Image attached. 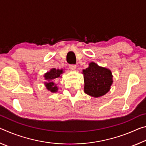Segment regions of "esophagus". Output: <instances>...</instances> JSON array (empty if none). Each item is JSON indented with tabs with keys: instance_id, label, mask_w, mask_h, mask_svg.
Returning <instances> with one entry per match:
<instances>
[{
	"instance_id": "obj_1",
	"label": "esophagus",
	"mask_w": 146,
	"mask_h": 146,
	"mask_svg": "<svg viewBox=\"0 0 146 146\" xmlns=\"http://www.w3.org/2000/svg\"><path fill=\"white\" fill-rule=\"evenodd\" d=\"M69 68H70V70L71 71H75L76 70V65H73V64H71V65H70V66H69Z\"/></svg>"
}]
</instances>
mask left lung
Masks as SVG:
<instances>
[{"label": "left lung", "instance_id": "8db88e82", "mask_svg": "<svg viewBox=\"0 0 146 146\" xmlns=\"http://www.w3.org/2000/svg\"><path fill=\"white\" fill-rule=\"evenodd\" d=\"M84 80V92L93 97L106 95L113 84V75L109 69L100 67L97 64L90 62L89 67L82 70Z\"/></svg>", "mask_w": 146, "mask_h": 146}]
</instances>
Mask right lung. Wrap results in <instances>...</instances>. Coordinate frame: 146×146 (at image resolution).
Listing matches in <instances>:
<instances>
[{"mask_svg": "<svg viewBox=\"0 0 146 146\" xmlns=\"http://www.w3.org/2000/svg\"><path fill=\"white\" fill-rule=\"evenodd\" d=\"M63 69L59 70V69L52 68L50 71L44 74V78L45 80L48 81L44 83L47 90L50 91L52 93H56L58 91V88L55 84V80H56L58 78L61 77L60 75L63 73Z\"/></svg>", "mask_w": 146, "mask_h": 146, "instance_id": "obj_1", "label": "right lung"}]
</instances>
